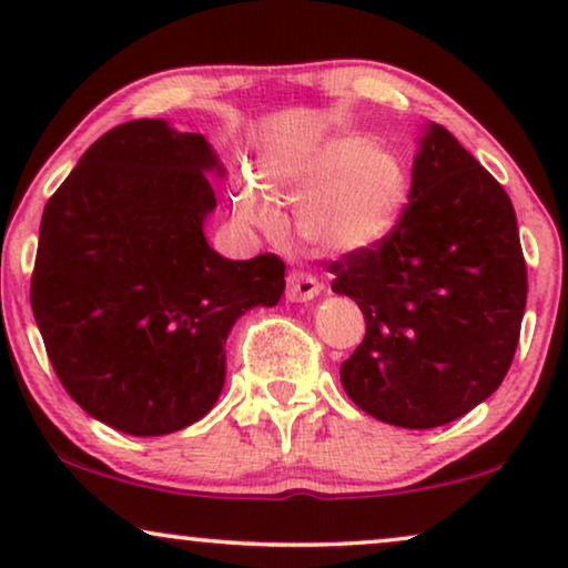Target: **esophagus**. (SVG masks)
Segmentation results:
<instances>
[{"label":"esophagus","instance_id":"1","mask_svg":"<svg viewBox=\"0 0 568 568\" xmlns=\"http://www.w3.org/2000/svg\"><path fill=\"white\" fill-rule=\"evenodd\" d=\"M321 292L323 284L317 282L313 274H307V271L294 268L290 271V276H286V300L290 302H307L317 297Z\"/></svg>","mask_w":568,"mask_h":568}]
</instances>
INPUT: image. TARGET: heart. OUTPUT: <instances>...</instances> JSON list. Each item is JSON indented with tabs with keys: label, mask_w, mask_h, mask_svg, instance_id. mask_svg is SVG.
Wrapping results in <instances>:
<instances>
[{
	"label": "heart",
	"mask_w": 568,
	"mask_h": 568,
	"mask_svg": "<svg viewBox=\"0 0 568 568\" xmlns=\"http://www.w3.org/2000/svg\"><path fill=\"white\" fill-rule=\"evenodd\" d=\"M263 178L271 191L297 201L300 237L331 253L379 243L408 201V170L400 154L354 134L321 139L300 154H274L263 162ZM235 206L255 227L282 222L274 201L253 181L237 185Z\"/></svg>",
	"instance_id": "1"
}]
</instances>
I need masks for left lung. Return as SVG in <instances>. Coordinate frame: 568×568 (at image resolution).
I'll return each instance as SVG.
<instances>
[{
  "instance_id": "1",
  "label": "left lung",
  "mask_w": 568,
  "mask_h": 568,
  "mask_svg": "<svg viewBox=\"0 0 568 568\" xmlns=\"http://www.w3.org/2000/svg\"><path fill=\"white\" fill-rule=\"evenodd\" d=\"M331 290L367 321L341 364L348 398L377 422L434 429L507 377L527 302L515 206L499 181L432 123L408 204L379 243L328 263Z\"/></svg>"
}]
</instances>
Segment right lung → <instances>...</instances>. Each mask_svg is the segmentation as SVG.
<instances>
[{
  "label": "right lung",
  "mask_w": 568,
  "mask_h": 568,
  "mask_svg": "<svg viewBox=\"0 0 568 568\" xmlns=\"http://www.w3.org/2000/svg\"><path fill=\"white\" fill-rule=\"evenodd\" d=\"M206 173L224 168L204 136L139 119L100 136L43 209L30 305L45 354L82 410L134 437L206 416L232 325L284 294L278 255L209 247Z\"/></svg>",
  "instance_id": "add662e5"
}]
</instances>
